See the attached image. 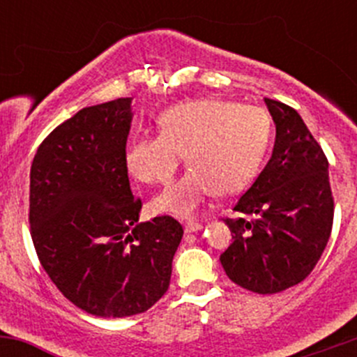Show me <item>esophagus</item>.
<instances>
[{
  "instance_id": "1",
  "label": "esophagus",
  "mask_w": 357,
  "mask_h": 357,
  "mask_svg": "<svg viewBox=\"0 0 357 357\" xmlns=\"http://www.w3.org/2000/svg\"><path fill=\"white\" fill-rule=\"evenodd\" d=\"M200 229H202L200 222H195V221H186L185 222V231L186 233H195V231H200Z\"/></svg>"
}]
</instances>
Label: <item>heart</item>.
Segmentation results:
<instances>
[{
	"mask_svg": "<svg viewBox=\"0 0 357 357\" xmlns=\"http://www.w3.org/2000/svg\"><path fill=\"white\" fill-rule=\"evenodd\" d=\"M160 132L139 136L126 150L136 179L165 185L186 153L190 169L153 200L155 212L183 218L197 214L215 193L233 195L257 176L273 135L271 117L255 105L226 100H188L158 117Z\"/></svg>",
	"mask_w": 357,
	"mask_h": 357,
	"instance_id": "b5f03b06",
	"label": "heart"
}]
</instances>
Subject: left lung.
Returning a JSON list of instances; mask_svg holds the SVG:
<instances>
[{
  "label": "left lung",
  "mask_w": 357,
  "mask_h": 357,
  "mask_svg": "<svg viewBox=\"0 0 357 357\" xmlns=\"http://www.w3.org/2000/svg\"><path fill=\"white\" fill-rule=\"evenodd\" d=\"M276 126L273 155L225 219L233 243L221 254L233 283L276 294L304 282L318 264L333 225L328 160L301 115L264 98Z\"/></svg>",
  "instance_id": "obj_1"
}]
</instances>
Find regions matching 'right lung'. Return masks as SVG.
I'll use <instances>...</instances> for the list:
<instances>
[{
  "mask_svg": "<svg viewBox=\"0 0 357 357\" xmlns=\"http://www.w3.org/2000/svg\"><path fill=\"white\" fill-rule=\"evenodd\" d=\"M132 98L86 107L53 129L31 165L29 222L39 262L74 305L100 318L152 307L169 289L183 226L138 222L126 165Z\"/></svg>",
  "mask_w": 357,
  "mask_h": 357,
  "instance_id": "obj_1",
  "label": "right lung"
}]
</instances>
